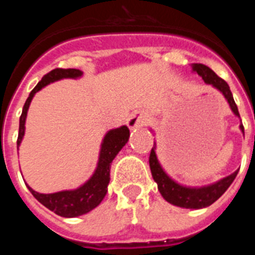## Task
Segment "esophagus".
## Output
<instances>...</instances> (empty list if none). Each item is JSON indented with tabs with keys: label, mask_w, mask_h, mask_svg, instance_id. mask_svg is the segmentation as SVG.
I'll return each mask as SVG.
<instances>
[{
	"label": "esophagus",
	"mask_w": 255,
	"mask_h": 255,
	"mask_svg": "<svg viewBox=\"0 0 255 255\" xmlns=\"http://www.w3.org/2000/svg\"><path fill=\"white\" fill-rule=\"evenodd\" d=\"M147 120H148L147 115L144 114V112L136 111L129 117V120H128V123L126 124H128V126H129L130 130H135V129H139V128H141L144 124L147 123Z\"/></svg>",
	"instance_id": "esophagus-1"
}]
</instances>
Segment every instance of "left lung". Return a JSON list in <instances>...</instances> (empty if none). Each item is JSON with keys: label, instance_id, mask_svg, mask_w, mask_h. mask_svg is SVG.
<instances>
[{"label": "left lung", "instance_id": "1", "mask_svg": "<svg viewBox=\"0 0 255 255\" xmlns=\"http://www.w3.org/2000/svg\"><path fill=\"white\" fill-rule=\"evenodd\" d=\"M191 69H193L194 73L202 76V79H203L206 84L212 85L218 92H221L222 96L225 97V100L229 103L230 108L234 112V115L240 117L238 111V106H236L235 101H234L233 93L230 91L229 84L225 82L224 79H221L220 76L216 75L206 65L193 64L191 65ZM240 130L244 134V126H243V124L240 125ZM155 148H157V145L154 143L149 155V167L153 180L157 182L158 190L162 197H163V199L167 200L168 203L173 204V206L181 207V208L200 209L206 208V207L211 206L212 203H215L216 200L224 194L225 191L229 189V186L233 184V181L235 180L236 175L239 172V170H236L235 172L229 175V176L218 180V181L213 182V184H209V185H181V184H179V182L175 181L173 179H171L167 175V172L163 170V167L159 163L158 158H157V154H155Z\"/></svg>", "mask_w": 255, "mask_h": 255}]
</instances>
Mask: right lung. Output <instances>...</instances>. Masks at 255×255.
<instances>
[{
	"mask_svg": "<svg viewBox=\"0 0 255 255\" xmlns=\"http://www.w3.org/2000/svg\"><path fill=\"white\" fill-rule=\"evenodd\" d=\"M83 76V71L78 69H55L51 73L44 75L39 83L35 85V88L29 94L24 108H22L21 116H20L19 124V136H17V150H19L20 144H21L24 134H25V120L28 115L29 106H30L33 97L37 92L43 89L46 85L55 83L62 79H79ZM130 131L128 126H120L116 129H111L106 132L105 138L101 143L100 157L97 162V167L87 181L80 185L79 188L73 190H62L57 193H51V194H42L38 191L33 190L30 186L26 184L29 191L34 195L35 199L39 203L43 204L49 211L55 212L56 215L61 217L73 218L78 217L91 212L96 207L100 206L103 198L107 194V186L110 182V170H111V163L124 148L128 140H129Z\"/></svg>",
	"mask_w": 255,
	"mask_h": 255,
	"instance_id": "add662e5",
	"label": "right lung"
}]
</instances>
